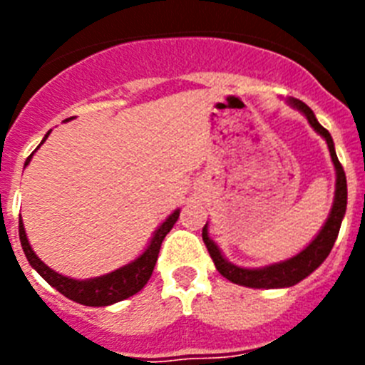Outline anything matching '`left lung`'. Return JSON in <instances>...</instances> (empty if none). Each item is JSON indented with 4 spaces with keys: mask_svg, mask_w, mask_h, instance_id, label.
Wrapping results in <instances>:
<instances>
[{
    "mask_svg": "<svg viewBox=\"0 0 365 365\" xmlns=\"http://www.w3.org/2000/svg\"><path fill=\"white\" fill-rule=\"evenodd\" d=\"M285 102L292 109H298L303 117L307 118L312 130L327 143L334 172H336L334 199L333 206H331V212H329L327 219L324 222V227L320 228V232L314 235V240L307 247L299 250L296 256L287 257V259L278 261V263H270V265L265 267H240L232 263V261H228L227 256L221 252V248L217 247V243L210 237L208 222H206L205 228H202V241H205L206 248H208L210 257L214 259L215 269L228 282L237 283V285L243 287H250V289H285V287L296 285V283L307 278L309 274L314 272L324 263L329 252H331V248H333L334 241L338 237V232H340L341 219L346 215L347 208V180L346 173H344V168H341L340 160L336 157V151H334L333 137L318 122L312 109L307 104H303L302 100L289 96V98H285Z\"/></svg>",
    "mask_w": 365,
    "mask_h": 365,
    "instance_id": "obj_1",
    "label": "left lung"
}]
</instances>
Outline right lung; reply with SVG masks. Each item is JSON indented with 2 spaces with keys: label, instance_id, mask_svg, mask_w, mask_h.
Instances as JSON below:
<instances>
[{
  "label": "right lung",
  "instance_id": "add662e5",
  "mask_svg": "<svg viewBox=\"0 0 365 365\" xmlns=\"http://www.w3.org/2000/svg\"><path fill=\"white\" fill-rule=\"evenodd\" d=\"M51 131L45 133L40 146L47 140ZM36 150H34V153H36ZM34 153H31V157L25 160V166H29V163H31L32 155ZM179 214L180 208H175L172 214L168 215V217L160 222L159 227H157V230L153 232V235H151L148 247L140 252V256H137L133 261H130V263H125L120 269L104 274V276H96V278H69V276H63V274L56 272V270H53L51 267L45 265L43 261L36 256V252L32 250L21 219H19V241H21V248H24L25 256H27L32 269L36 270L51 287H54L60 294H63L66 298L73 299V302L76 303L87 305V307H106V305H113V303L122 302V299L137 294V292L146 285L148 279L151 278V272H153L155 269L157 257H159L160 245H163L166 234L172 230L175 221L179 219Z\"/></svg>",
  "mask_w": 365,
  "mask_h": 365
}]
</instances>
